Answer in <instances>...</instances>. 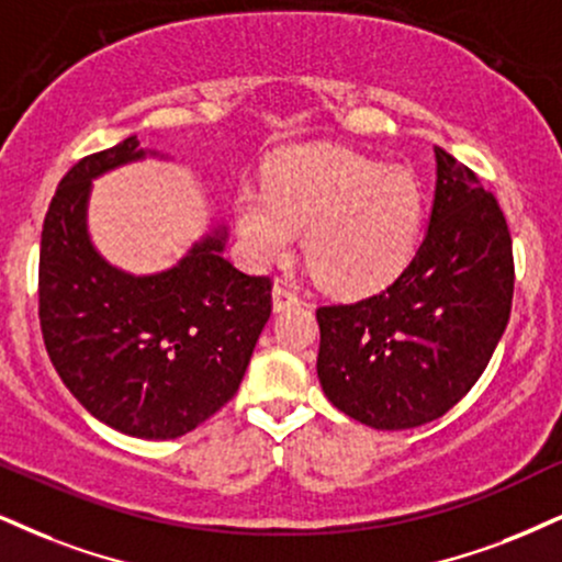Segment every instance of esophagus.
<instances>
[{"label":"esophagus","mask_w":562,"mask_h":562,"mask_svg":"<svg viewBox=\"0 0 562 562\" xmlns=\"http://www.w3.org/2000/svg\"><path fill=\"white\" fill-rule=\"evenodd\" d=\"M292 304H300V294H296L292 286H286V283H276V286H273V310H276V313L292 307Z\"/></svg>","instance_id":"1"}]
</instances>
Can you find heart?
I'll list each match as a JSON object with an SVG mask.
<instances>
[{"label":"heart","instance_id":"1","mask_svg":"<svg viewBox=\"0 0 562 562\" xmlns=\"http://www.w3.org/2000/svg\"><path fill=\"white\" fill-rule=\"evenodd\" d=\"M237 218L252 258L286 260L294 234H304V262L317 283L338 294H367L412 260L425 200L404 169L317 148L283 158L270 171L268 195L241 190Z\"/></svg>","mask_w":562,"mask_h":562}]
</instances>
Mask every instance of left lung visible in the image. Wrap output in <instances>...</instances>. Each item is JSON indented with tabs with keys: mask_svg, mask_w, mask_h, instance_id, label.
I'll return each mask as SVG.
<instances>
[{
	"mask_svg": "<svg viewBox=\"0 0 562 562\" xmlns=\"http://www.w3.org/2000/svg\"><path fill=\"white\" fill-rule=\"evenodd\" d=\"M425 239L391 286L317 307V378L330 404L375 429L442 417L493 359L514 302V241L493 192L435 148Z\"/></svg>",
	"mask_w": 562,
	"mask_h": 562,
	"instance_id": "left-lung-1",
	"label": "left lung"
}]
</instances>
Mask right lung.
<instances>
[{
	"label": "right lung",
	"mask_w": 562,
	"mask_h": 562,
	"mask_svg": "<svg viewBox=\"0 0 562 562\" xmlns=\"http://www.w3.org/2000/svg\"><path fill=\"white\" fill-rule=\"evenodd\" d=\"M127 137L80 158L54 192L41 232V334L61 383L103 425L171 440L232 401L266 328L268 276L224 255L226 228L198 241L175 268L130 276L90 245V179L145 156Z\"/></svg>",
	"instance_id": "1"
}]
</instances>
